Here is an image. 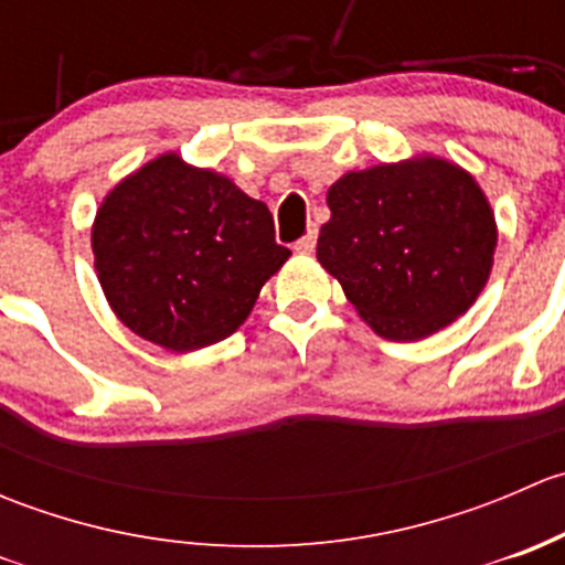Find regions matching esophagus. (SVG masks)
<instances>
[{"mask_svg": "<svg viewBox=\"0 0 565 565\" xmlns=\"http://www.w3.org/2000/svg\"><path fill=\"white\" fill-rule=\"evenodd\" d=\"M315 248H317V230H309L298 243H295V250H300V254H311Z\"/></svg>", "mask_w": 565, "mask_h": 565, "instance_id": "esophagus-1", "label": "esophagus"}]
</instances>
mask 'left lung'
Wrapping results in <instances>:
<instances>
[{
    "label": "left lung",
    "mask_w": 565,
    "mask_h": 565,
    "mask_svg": "<svg viewBox=\"0 0 565 565\" xmlns=\"http://www.w3.org/2000/svg\"><path fill=\"white\" fill-rule=\"evenodd\" d=\"M328 207L317 259L374 333L426 339L476 303L498 226L457 163L418 156L347 172L330 185Z\"/></svg>",
    "instance_id": "8db88e82"
}]
</instances>
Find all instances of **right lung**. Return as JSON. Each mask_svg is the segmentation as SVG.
<instances>
[{
    "mask_svg": "<svg viewBox=\"0 0 565 565\" xmlns=\"http://www.w3.org/2000/svg\"><path fill=\"white\" fill-rule=\"evenodd\" d=\"M93 254L114 315L172 352L235 333L289 259L265 202L174 152L108 191L95 215Z\"/></svg>",
    "mask_w": 565,
    "mask_h": 565,
    "instance_id": "obj_1",
    "label": "right lung"
}]
</instances>
